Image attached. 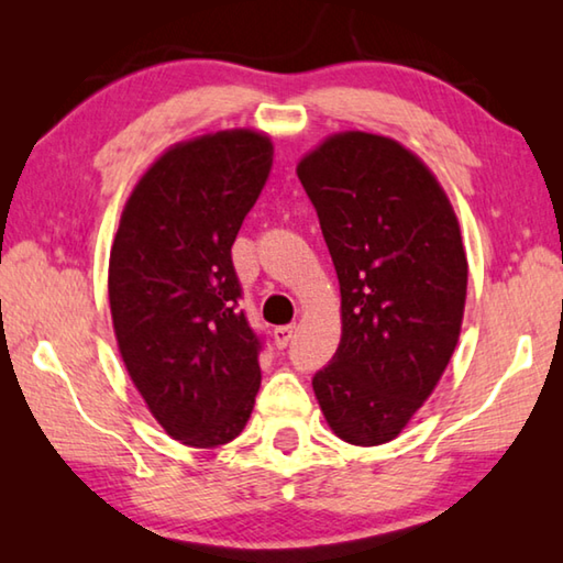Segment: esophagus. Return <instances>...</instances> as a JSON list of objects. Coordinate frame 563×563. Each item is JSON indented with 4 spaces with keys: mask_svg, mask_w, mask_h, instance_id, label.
<instances>
[{
    "mask_svg": "<svg viewBox=\"0 0 563 563\" xmlns=\"http://www.w3.org/2000/svg\"><path fill=\"white\" fill-rule=\"evenodd\" d=\"M292 335H295V325H280V328H275L273 330V342H275V347L278 350H285L290 345V340H292Z\"/></svg>",
    "mask_w": 563,
    "mask_h": 563,
    "instance_id": "34e87169",
    "label": "esophagus"
}]
</instances>
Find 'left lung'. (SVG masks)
<instances>
[{
	"label": "left lung",
	"mask_w": 563,
	"mask_h": 563,
	"mask_svg": "<svg viewBox=\"0 0 563 563\" xmlns=\"http://www.w3.org/2000/svg\"><path fill=\"white\" fill-rule=\"evenodd\" d=\"M342 298V338L312 389L340 440L402 432L460 340L466 255L460 223L422 161L397 141L347 131L305 156Z\"/></svg>",
	"instance_id": "1"
}]
</instances>
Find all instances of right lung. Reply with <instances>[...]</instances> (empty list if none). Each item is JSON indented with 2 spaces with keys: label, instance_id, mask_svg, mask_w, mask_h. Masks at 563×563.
Instances as JSON below:
<instances>
[{
  "label": "right lung",
  "instance_id": "right-lung-1",
  "mask_svg": "<svg viewBox=\"0 0 563 563\" xmlns=\"http://www.w3.org/2000/svg\"><path fill=\"white\" fill-rule=\"evenodd\" d=\"M273 168L255 131L168 148L133 188L109 258V302L133 385L190 446L235 440L261 387L263 338L241 310L231 247Z\"/></svg>",
  "mask_w": 563,
  "mask_h": 563
}]
</instances>
